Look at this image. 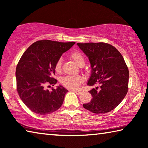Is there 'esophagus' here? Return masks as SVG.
<instances>
[{
    "mask_svg": "<svg viewBox=\"0 0 148 148\" xmlns=\"http://www.w3.org/2000/svg\"><path fill=\"white\" fill-rule=\"evenodd\" d=\"M73 92H74L75 93H76V94L77 95H80L81 94V91H79V90H73Z\"/></svg>",
    "mask_w": 148,
    "mask_h": 148,
    "instance_id": "34e87169",
    "label": "esophagus"
}]
</instances>
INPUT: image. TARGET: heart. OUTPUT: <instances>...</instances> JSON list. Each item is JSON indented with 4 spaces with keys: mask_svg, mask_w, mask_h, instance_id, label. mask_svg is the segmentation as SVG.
Instances as JSON below:
<instances>
[{
    "mask_svg": "<svg viewBox=\"0 0 148 148\" xmlns=\"http://www.w3.org/2000/svg\"><path fill=\"white\" fill-rule=\"evenodd\" d=\"M70 58L73 60L80 67H82L85 64V58L83 54L79 51H73L70 54ZM62 59L60 58L56 61L54 69L56 72H60L62 70ZM83 82V79L79 76H67L62 80V83L63 86L67 88L77 89L80 84Z\"/></svg>",
    "mask_w": 148,
    "mask_h": 148,
    "instance_id": "b5f03b06",
    "label": "heart"
}]
</instances>
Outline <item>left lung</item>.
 I'll use <instances>...</instances> for the list:
<instances>
[{
	"mask_svg": "<svg viewBox=\"0 0 148 148\" xmlns=\"http://www.w3.org/2000/svg\"><path fill=\"white\" fill-rule=\"evenodd\" d=\"M88 57L92 73L88 85H99L89 91L92 100L83 107L95 114L107 113L117 107L128 92L129 69L122 55L108 43H77Z\"/></svg>",
	"mask_w": 148,
	"mask_h": 148,
	"instance_id": "left-lung-1",
	"label": "left lung"
}]
</instances>
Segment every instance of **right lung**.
Masks as SVG:
<instances>
[{"label": "right lung", "mask_w": 148, "mask_h": 148, "mask_svg": "<svg viewBox=\"0 0 148 148\" xmlns=\"http://www.w3.org/2000/svg\"><path fill=\"white\" fill-rule=\"evenodd\" d=\"M75 43L40 40L32 43L21 57L15 71L17 90L22 101L33 112L49 114L62 106L68 90L60 86L49 91L45 86L56 84L57 80L53 77L56 62Z\"/></svg>", "instance_id": "1"}]
</instances>
